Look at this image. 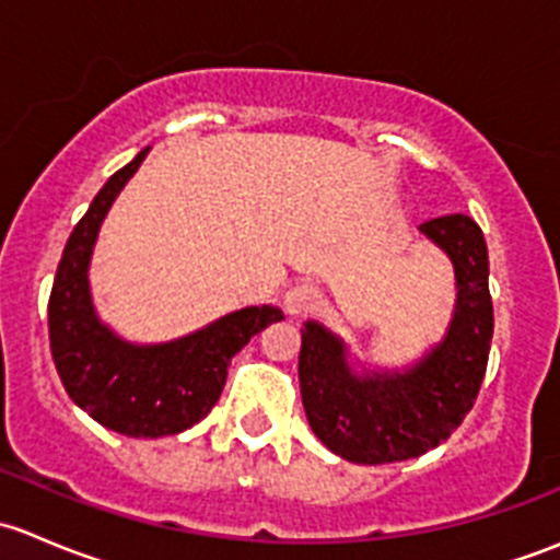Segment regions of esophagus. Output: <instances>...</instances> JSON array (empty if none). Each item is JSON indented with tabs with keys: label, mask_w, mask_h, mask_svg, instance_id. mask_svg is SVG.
<instances>
[{
	"label": "esophagus",
	"mask_w": 560,
	"mask_h": 560,
	"mask_svg": "<svg viewBox=\"0 0 560 560\" xmlns=\"http://www.w3.org/2000/svg\"><path fill=\"white\" fill-rule=\"evenodd\" d=\"M319 301H322L319 290H316L314 284H308V281H301V284H295V287H292V290L284 295L287 312L295 314V316H298V314L314 312V308L319 306Z\"/></svg>",
	"instance_id": "obj_1"
}]
</instances>
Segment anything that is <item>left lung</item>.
Wrapping results in <instances>:
<instances>
[{
	"instance_id": "8db88e82",
	"label": "left lung",
	"mask_w": 560,
	"mask_h": 560,
	"mask_svg": "<svg viewBox=\"0 0 560 560\" xmlns=\"http://www.w3.org/2000/svg\"><path fill=\"white\" fill-rule=\"evenodd\" d=\"M420 230L450 254L457 279L447 338L420 365L358 380L349 374L338 338L316 322L303 327V409L316 439L343 460L380 466L425 455L447 442L482 387L493 338L482 230L466 213L428 219Z\"/></svg>"
}]
</instances>
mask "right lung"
<instances>
[{
	"instance_id": "add662e5",
	"label": "right lung",
	"mask_w": 560,
	"mask_h": 560,
	"mask_svg": "<svg viewBox=\"0 0 560 560\" xmlns=\"http://www.w3.org/2000/svg\"><path fill=\"white\" fill-rule=\"evenodd\" d=\"M145 154L149 149L107 178L72 230L50 290L48 336L61 385L89 417L124 436L160 439L186 431L213 409L230 360L281 312L241 308L160 347H132L100 325L89 298V259L105 213Z\"/></svg>"
}]
</instances>
